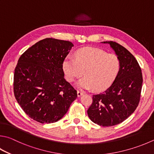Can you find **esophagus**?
Returning a JSON list of instances; mask_svg holds the SVG:
<instances>
[{
	"label": "esophagus",
	"instance_id": "34e87169",
	"mask_svg": "<svg viewBox=\"0 0 154 154\" xmlns=\"http://www.w3.org/2000/svg\"><path fill=\"white\" fill-rule=\"evenodd\" d=\"M83 94V92H82V91L77 90V96H78V97H80V96H82Z\"/></svg>",
	"mask_w": 154,
	"mask_h": 154
}]
</instances>
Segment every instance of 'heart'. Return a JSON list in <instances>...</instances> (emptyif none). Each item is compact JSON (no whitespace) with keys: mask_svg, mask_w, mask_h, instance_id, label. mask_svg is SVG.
<instances>
[{"mask_svg":"<svg viewBox=\"0 0 154 154\" xmlns=\"http://www.w3.org/2000/svg\"><path fill=\"white\" fill-rule=\"evenodd\" d=\"M62 65L68 82H73L82 76L83 71L85 77L77 82L78 88L101 91L115 79L120 69V61L115 54L86 47L77 50L75 59L71 56H66Z\"/></svg>","mask_w":154,"mask_h":154,"instance_id":"1","label":"heart"}]
</instances>
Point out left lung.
Segmentation results:
<instances>
[{
	"mask_svg": "<svg viewBox=\"0 0 154 154\" xmlns=\"http://www.w3.org/2000/svg\"><path fill=\"white\" fill-rule=\"evenodd\" d=\"M101 43L109 44L115 52L120 69L110 88L93 95L88 114L94 123L110 127L121 123L135 110L140 100L143 77L137 61L125 47L112 41Z\"/></svg>",
	"mask_w": 154,
	"mask_h": 154,
	"instance_id": "8db88e82",
	"label": "left lung"
}]
</instances>
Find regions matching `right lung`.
I'll list each match as a JSON object with an SVG mask.
<instances>
[{"instance_id":"obj_1","label":"right lung","mask_w":154,"mask_h":154,"mask_svg":"<svg viewBox=\"0 0 154 154\" xmlns=\"http://www.w3.org/2000/svg\"><path fill=\"white\" fill-rule=\"evenodd\" d=\"M73 44L46 38L22 54L14 73V94L30 118L41 123L57 122L77 97L65 79L63 62Z\"/></svg>"}]
</instances>
